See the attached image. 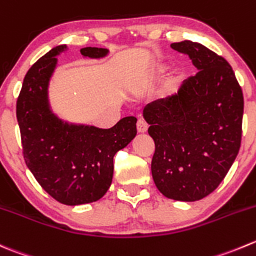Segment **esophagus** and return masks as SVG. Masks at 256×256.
Here are the masks:
<instances>
[{
	"instance_id": "obj_1",
	"label": "esophagus",
	"mask_w": 256,
	"mask_h": 256,
	"mask_svg": "<svg viewBox=\"0 0 256 256\" xmlns=\"http://www.w3.org/2000/svg\"><path fill=\"white\" fill-rule=\"evenodd\" d=\"M136 125H138V132H146V131H148V124H146L145 120H142V118H138V124H136Z\"/></svg>"
}]
</instances>
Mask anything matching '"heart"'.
<instances>
[{"label": "heart", "mask_w": 256, "mask_h": 256, "mask_svg": "<svg viewBox=\"0 0 256 256\" xmlns=\"http://www.w3.org/2000/svg\"><path fill=\"white\" fill-rule=\"evenodd\" d=\"M168 68H170V65H168V62L165 61L154 62L152 65L148 68V72H146V75L144 76L142 80L138 82V88H136L138 94H144L145 91H148V88H150V86L152 85L155 81H158V78H161L166 72H168ZM178 78H180V76H178Z\"/></svg>", "instance_id": "obj_1"}]
</instances>
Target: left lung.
<instances>
[{
	"label": "left lung",
	"instance_id": "obj_1",
	"mask_svg": "<svg viewBox=\"0 0 256 256\" xmlns=\"http://www.w3.org/2000/svg\"><path fill=\"white\" fill-rule=\"evenodd\" d=\"M171 48L188 54L199 72L184 81L178 94L144 108L155 141L151 172L164 196L196 202L219 186L236 158L244 98L222 56L188 40Z\"/></svg>",
	"mask_w": 256,
	"mask_h": 256
}]
</instances>
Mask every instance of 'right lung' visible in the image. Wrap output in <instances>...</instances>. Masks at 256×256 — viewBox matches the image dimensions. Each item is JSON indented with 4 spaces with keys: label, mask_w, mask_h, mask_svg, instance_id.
I'll return each instance as SVG.
<instances>
[{
    "label": "right lung",
    "mask_w": 256,
    "mask_h": 256,
    "mask_svg": "<svg viewBox=\"0 0 256 256\" xmlns=\"http://www.w3.org/2000/svg\"><path fill=\"white\" fill-rule=\"evenodd\" d=\"M68 51L58 44L27 71L17 98L16 115L27 168L47 194L61 204H88L100 200L112 182L114 156L136 136L135 116L124 118L111 128L74 124L52 111L50 81L58 60ZM81 54L104 58L108 48L85 47Z\"/></svg>",
    "instance_id": "right-lung-1"
}]
</instances>
